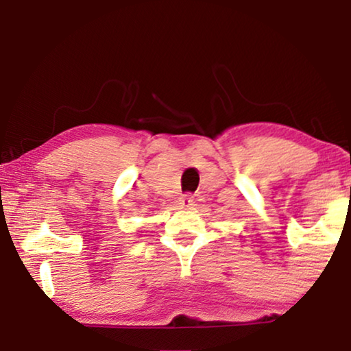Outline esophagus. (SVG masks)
Instances as JSON below:
<instances>
[{"label": "esophagus", "instance_id": "obj_1", "mask_svg": "<svg viewBox=\"0 0 351 351\" xmlns=\"http://www.w3.org/2000/svg\"><path fill=\"white\" fill-rule=\"evenodd\" d=\"M191 203H193V196H191V193H186V195L180 196V199H179L180 206H184V208H189Z\"/></svg>", "mask_w": 351, "mask_h": 351}]
</instances>
